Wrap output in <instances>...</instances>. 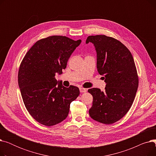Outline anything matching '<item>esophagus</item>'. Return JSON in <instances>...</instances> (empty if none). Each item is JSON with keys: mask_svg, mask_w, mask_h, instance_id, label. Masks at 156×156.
Wrapping results in <instances>:
<instances>
[{"mask_svg": "<svg viewBox=\"0 0 156 156\" xmlns=\"http://www.w3.org/2000/svg\"><path fill=\"white\" fill-rule=\"evenodd\" d=\"M80 92L81 93H84V92H87V89L84 88H82V87H80Z\"/></svg>", "mask_w": 156, "mask_h": 156, "instance_id": "1", "label": "esophagus"}]
</instances>
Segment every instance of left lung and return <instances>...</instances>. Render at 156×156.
<instances>
[{
    "instance_id": "1",
    "label": "left lung",
    "mask_w": 156,
    "mask_h": 156,
    "mask_svg": "<svg viewBox=\"0 0 156 156\" xmlns=\"http://www.w3.org/2000/svg\"><path fill=\"white\" fill-rule=\"evenodd\" d=\"M94 44L97 52V68L104 76L105 91L92 88L90 117L101 123L112 124L123 117L132 106L138 87L133 57L119 40L105 35L88 36L86 44Z\"/></svg>"
}]
</instances>
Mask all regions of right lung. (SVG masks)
Segmentation results:
<instances>
[{"instance_id": "add662e5", "label": "right lung", "mask_w": 156, "mask_h": 156, "mask_svg": "<svg viewBox=\"0 0 156 156\" xmlns=\"http://www.w3.org/2000/svg\"><path fill=\"white\" fill-rule=\"evenodd\" d=\"M65 36L41 39L27 52L20 64L18 85L24 105L39 123L51 126L67 118L70 104L80 94L55 76L62 73L70 55L81 44Z\"/></svg>"}]
</instances>
